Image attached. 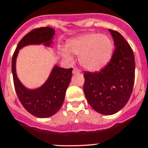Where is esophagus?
<instances>
[{
  "label": "esophagus",
  "mask_w": 148,
  "mask_h": 148,
  "mask_svg": "<svg viewBox=\"0 0 148 148\" xmlns=\"http://www.w3.org/2000/svg\"><path fill=\"white\" fill-rule=\"evenodd\" d=\"M81 73V70H79L77 67H74V70H73V74H80Z\"/></svg>",
  "instance_id": "esophagus-1"
}]
</instances>
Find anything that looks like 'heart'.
<instances>
[{"instance_id": "1", "label": "heart", "mask_w": 148, "mask_h": 148, "mask_svg": "<svg viewBox=\"0 0 148 148\" xmlns=\"http://www.w3.org/2000/svg\"><path fill=\"white\" fill-rule=\"evenodd\" d=\"M66 47L67 51H62L65 59H71L69 53L80 55V63L85 69L98 71L110 60L113 52V42L105 34L88 33L69 40Z\"/></svg>"}]
</instances>
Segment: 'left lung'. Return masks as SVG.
Here are the masks:
<instances>
[{"label": "left lung", "mask_w": 148, "mask_h": 148, "mask_svg": "<svg viewBox=\"0 0 148 148\" xmlns=\"http://www.w3.org/2000/svg\"><path fill=\"white\" fill-rule=\"evenodd\" d=\"M115 49L110 62L100 71H84V93L97 112L114 114L126 105L131 97L135 77L134 55L124 37L109 30Z\"/></svg>", "instance_id": "obj_1"}]
</instances>
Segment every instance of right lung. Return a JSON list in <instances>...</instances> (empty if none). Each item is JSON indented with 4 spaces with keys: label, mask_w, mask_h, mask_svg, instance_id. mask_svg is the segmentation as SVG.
<instances>
[{
    "label": "right lung",
    "mask_w": 148,
    "mask_h": 148,
    "mask_svg": "<svg viewBox=\"0 0 148 148\" xmlns=\"http://www.w3.org/2000/svg\"><path fill=\"white\" fill-rule=\"evenodd\" d=\"M54 30L49 27L34 29L20 40L12 58L13 80L17 97L30 114L41 118L51 117L60 110L71 82L73 68L66 69L55 66L44 85L38 89L29 90L17 78L16 58L19 50L26 45L45 44L50 46Z\"/></svg>",
    "instance_id": "add662e5"
}]
</instances>
